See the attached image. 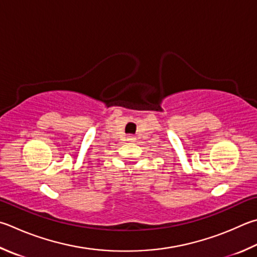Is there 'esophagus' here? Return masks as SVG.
Segmentation results:
<instances>
[{"mask_svg":"<svg viewBox=\"0 0 257 257\" xmlns=\"http://www.w3.org/2000/svg\"><path fill=\"white\" fill-rule=\"evenodd\" d=\"M127 141H128L129 143H134L135 141H136V137H135V136H128V137H127Z\"/></svg>","mask_w":257,"mask_h":257,"instance_id":"1","label":"esophagus"}]
</instances>
